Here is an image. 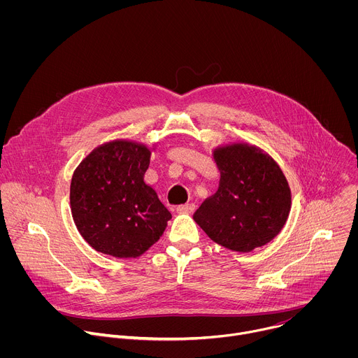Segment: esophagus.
<instances>
[{
  "instance_id": "obj_1",
  "label": "esophagus",
  "mask_w": 358,
  "mask_h": 358,
  "mask_svg": "<svg viewBox=\"0 0 358 358\" xmlns=\"http://www.w3.org/2000/svg\"><path fill=\"white\" fill-rule=\"evenodd\" d=\"M194 210H195L194 203H182V206L177 207L178 214H191V213H194Z\"/></svg>"
}]
</instances>
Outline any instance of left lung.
Returning <instances> with one entry per match:
<instances>
[{
	"instance_id": "left-lung-1",
	"label": "left lung",
	"mask_w": 358,
	"mask_h": 358,
	"mask_svg": "<svg viewBox=\"0 0 358 358\" xmlns=\"http://www.w3.org/2000/svg\"><path fill=\"white\" fill-rule=\"evenodd\" d=\"M213 159L220 185L195 211L194 221L215 243L235 252L269 243L292 207L290 187L279 164L246 141L215 147Z\"/></svg>"
}]
</instances>
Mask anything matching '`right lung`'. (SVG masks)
I'll return each mask as SVG.
<instances>
[{
  "mask_svg": "<svg viewBox=\"0 0 358 358\" xmlns=\"http://www.w3.org/2000/svg\"><path fill=\"white\" fill-rule=\"evenodd\" d=\"M155 147L112 140L90 151L73 171L72 218L94 250L137 258L164 234L171 213L144 181Z\"/></svg>",
  "mask_w": 358,
  "mask_h": 358,
  "instance_id": "right-lung-1",
  "label": "right lung"
}]
</instances>
